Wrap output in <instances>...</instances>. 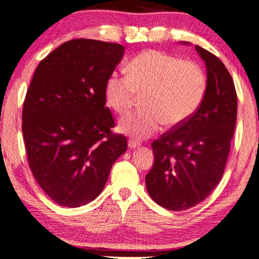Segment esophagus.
<instances>
[{
  "mask_svg": "<svg viewBox=\"0 0 259 259\" xmlns=\"http://www.w3.org/2000/svg\"><path fill=\"white\" fill-rule=\"evenodd\" d=\"M127 146H129L130 149H134V148H136V147H139L140 143L136 142V141H134V140H129V142H127Z\"/></svg>",
  "mask_w": 259,
  "mask_h": 259,
  "instance_id": "1",
  "label": "esophagus"
}]
</instances>
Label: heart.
<instances>
[{
    "label": "heart",
    "mask_w": 259,
    "mask_h": 259,
    "mask_svg": "<svg viewBox=\"0 0 259 259\" xmlns=\"http://www.w3.org/2000/svg\"><path fill=\"white\" fill-rule=\"evenodd\" d=\"M207 87V75L197 62L147 50L130 61L127 75L111 73L104 93L107 105L118 114H125L142 96L143 109L119 122L120 132L142 140L162 123L171 129L188 122L202 105Z\"/></svg>",
    "instance_id": "b5f03b06"
}]
</instances>
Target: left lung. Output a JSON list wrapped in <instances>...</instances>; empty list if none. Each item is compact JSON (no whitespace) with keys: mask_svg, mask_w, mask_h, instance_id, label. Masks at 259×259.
<instances>
[{"mask_svg":"<svg viewBox=\"0 0 259 259\" xmlns=\"http://www.w3.org/2000/svg\"><path fill=\"white\" fill-rule=\"evenodd\" d=\"M207 65V94L194 116L153 141L154 165L146 186L154 202L182 211L204 201L224 175L237 120L233 78L219 58L198 45Z\"/></svg>","mask_w":259,"mask_h":259,"instance_id":"left-lung-1","label":"left lung"}]
</instances>
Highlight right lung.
<instances>
[{
	"mask_svg": "<svg viewBox=\"0 0 259 259\" xmlns=\"http://www.w3.org/2000/svg\"><path fill=\"white\" fill-rule=\"evenodd\" d=\"M124 47L73 39L40 61L22 107L28 166L45 194L76 208L103 191L126 137L112 132L105 82Z\"/></svg>",
	"mask_w": 259,
	"mask_h": 259,
	"instance_id": "add662e5",
	"label": "right lung"
}]
</instances>
